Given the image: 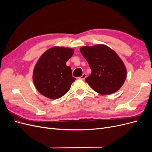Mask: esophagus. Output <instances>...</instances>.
Here are the masks:
<instances>
[{
    "mask_svg": "<svg viewBox=\"0 0 152 152\" xmlns=\"http://www.w3.org/2000/svg\"><path fill=\"white\" fill-rule=\"evenodd\" d=\"M86 77H87V74L84 73H83V74H82V75L81 77H79V79H80V80H84L86 79Z\"/></svg>",
    "mask_w": 152,
    "mask_h": 152,
    "instance_id": "obj_1",
    "label": "esophagus"
}]
</instances>
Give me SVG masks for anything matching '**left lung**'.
<instances>
[{"label": "left lung", "instance_id": "1", "mask_svg": "<svg viewBox=\"0 0 152 152\" xmlns=\"http://www.w3.org/2000/svg\"><path fill=\"white\" fill-rule=\"evenodd\" d=\"M91 69L85 81L94 91L107 95L115 93L124 83L127 75L125 65L117 54L103 44L83 46L80 49Z\"/></svg>", "mask_w": 152, "mask_h": 152}]
</instances>
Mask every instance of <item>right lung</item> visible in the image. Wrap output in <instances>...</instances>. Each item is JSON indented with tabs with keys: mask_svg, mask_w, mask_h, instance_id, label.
<instances>
[{
	"mask_svg": "<svg viewBox=\"0 0 152 152\" xmlns=\"http://www.w3.org/2000/svg\"><path fill=\"white\" fill-rule=\"evenodd\" d=\"M73 54L71 48L53 47L40 56L34 68L33 81L41 94L56 99L70 90L76 79L66 63Z\"/></svg>",
	"mask_w": 152,
	"mask_h": 152,
	"instance_id": "1",
	"label": "right lung"
}]
</instances>
